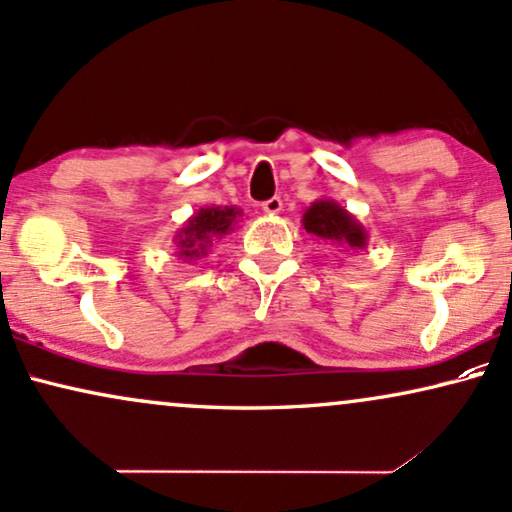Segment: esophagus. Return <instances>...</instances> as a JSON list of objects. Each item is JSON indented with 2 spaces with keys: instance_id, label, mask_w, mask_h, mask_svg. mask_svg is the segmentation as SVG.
I'll return each instance as SVG.
<instances>
[{
  "instance_id": "obj_1",
  "label": "esophagus",
  "mask_w": 512,
  "mask_h": 512,
  "mask_svg": "<svg viewBox=\"0 0 512 512\" xmlns=\"http://www.w3.org/2000/svg\"><path fill=\"white\" fill-rule=\"evenodd\" d=\"M262 210L267 212V215H278V212L283 210V200L278 198V196L269 198V200H264V203H262Z\"/></svg>"
}]
</instances>
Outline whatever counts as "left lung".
<instances>
[{
	"label": "left lung",
	"mask_w": 512,
	"mask_h": 512,
	"mask_svg": "<svg viewBox=\"0 0 512 512\" xmlns=\"http://www.w3.org/2000/svg\"><path fill=\"white\" fill-rule=\"evenodd\" d=\"M302 226L314 241L331 243L340 250H364L368 245V231L352 212L331 198H319L304 210Z\"/></svg>",
	"instance_id": "8db88e82"
}]
</instances>
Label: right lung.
<instances>
[{"instance_id":"right-lung-1","label":"right lung","mask_w":512,"mask_h":512,"mask_svg":"<svg viewBox=\"0 0 512 512\" xmlns=\"http://www.w3.org/2000/svg\"><path fill=\"white\" fill-rule=\"evenodd\" d=\"M241 217L243 210L234 208V205H224V208L222 205H212V208H200L198 212H193L174 236L177 257L189 264L200 260V257H208L212 243L231 234Z\"/></svg>"}]
</instances>
